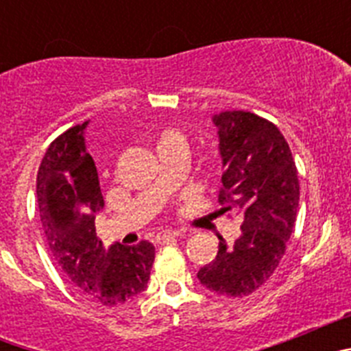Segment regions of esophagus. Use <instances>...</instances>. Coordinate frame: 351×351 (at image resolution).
Instances as JSON below:
<instances>
[{
	"label": "esophagus",
	"instance_id": "esophagus-1",
	"mask_svg": "<svg viewBox=\"0 0 351 351\" xmlns=\"http://www.w3.org/2000/svg\"><path fill=\"white\" fill-rule=\"evenodd\" d=\"M181 235L179 230H163L161 234H158V241H170V239H176Z\"/></svg>",
	"mask_w": 351,
	"mask_h": 351
}]
</instances>
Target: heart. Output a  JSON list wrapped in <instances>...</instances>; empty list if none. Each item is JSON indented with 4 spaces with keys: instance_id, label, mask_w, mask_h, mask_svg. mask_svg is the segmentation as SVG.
Masks as SVG:
<instances>
[{
    "instance_id": "1",
    "label": "heart",
    "mask_w": 351,
    "mask_h": 351,
    "mask_svg": "<svg viewBox=\"0 0 351 351\" xmlns=\"http://www.w3.org/2000/svg\"><path fill=\"white\" fill-rule=\"evenodd\" d=\"M154 145H156L160 156H165L170 153H181L186 156L188 137L182 130L176 128V126H163L154 137Z\"/></svg>"
}]
</instances>
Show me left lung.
<instances>
[{
    "label": "left lung",
    "mask_w": 351,
    "mask_h": 351,
    "mask_svg": "<svg viewBox=\"0 0 351 351\" xmlns=\"http://www.w3.org/2000/svg\"><path fill=\"white\" fill-rule=\"evenodd\" d=\"M218 126L223 213L243 218L241 237L228 247L219 241L214 262L198 271L207 290L223 297H247L278 269L299 209V178L288 142L265 117L226 110L213 117Z\"/></svg>",
    "instance_id": "left-lung-1"
}]
</instances>
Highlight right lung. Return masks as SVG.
<instances>
[{
  "label": "right lung",
  "mask_w": 351,
  "mask_h": 351,
  "mask_svg": "<svg viewBox=\"0 0 351 351\" xmlns=\"http://www.w3.org/2000/svg\"><path fill=\"white\" fill-rule=\"evenodd\" d=\"M84 125L54 138L36 176L40 221L56 263L80 293L114 308L137 299L147 287L154 246H101L95 214L104 209L95 161L84 145Z\"/></svg>",
  "instance_id": "1"
}]
</instances>
